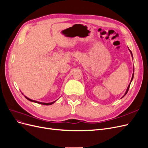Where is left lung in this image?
Listing matches in <instances>:
<instances>
[{
  "label": "left lung",
  "instance_id": "obj_1",
  "mask_svg": "<svg viewBox=\"0 0 148 148\" xmlns=\"http://www.w3.org/2000/svg\"><path fill=\"white\" fill-rule=\"evenodd\" d=\"M130 53H131V54H132V57H133V55H132V51H130ZM133 71H134V69H133ZM133 75H134V73L133 74V75H132V80H131V82H132V80H133ZM130 84H131V82H130ZM130 84H129V85H128V88H127V91H126V92H125V95L127 93V92H128V89H129V87H130Z\"/></svg>",
  "mask_w": 148,
  "mask_h": 148
}]
</instances>
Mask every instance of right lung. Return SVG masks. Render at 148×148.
Wrapping results in <instances>:
<instances>
[{
    "mask_svg": "<svg viewBox=\"0 0 148 148\" xmlns=\"http://www.w3.org/2000/svg\"><path fill=\"white\" fill-rule=\"evenodd\" d=\"M25 97L27 99H28L29 100V101H32V102H34V103H39V104H44V105H50V104H52L53 103H54L55 102V101H53V102H51V103H41V102H39V101H34V100H32V99H29V98H28L27 97H26V96H25Z\"/></svg>",
    "mask_w": 148,
    "mask_h": 148,
    "instance_id": "obj_1",
    "label": "right lung"
}]
</instances>
